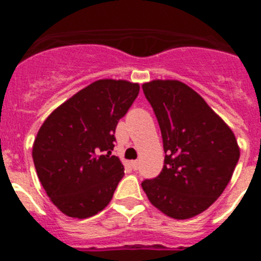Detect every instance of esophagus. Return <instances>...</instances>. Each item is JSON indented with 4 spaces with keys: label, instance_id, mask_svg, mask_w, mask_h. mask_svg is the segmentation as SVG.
Wrapping results in <instances>:
<instances>
[{
    "label": "esophagus",
    "instance_id": "34e87169",
    "mask_svg": "<svg viewBox=\"0 0 261 261\" xmlns=\"http://www.w3.org/2000/svg\"><path fill=\"white\" fill-rule=\"evenodd\" d=\"M130 165H132L133 170H138V167H140V161H132Z\"/></svg>",
    "mask_w": 261,
    "mask_h": 261
}]
</instances>
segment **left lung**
Returning <instances> with one entry per match:
<instances>
[{
	"label": "left lung",
	"instance_id": "left-lung-1",
	"mask_svg": "<svg viewBox=\"0 0 261 261\" xmlns=\"http://www.w3.org/2000/svg\"><path fill=\"white\" fill-rule=\"evenodd\" d=\"M142 90L158 120L165 166L142 190L158 211L188 220L216 201L231 180L241 150L230 126L201 95L176 80H154Z\"/></svg>",
	"mask_w": 261,
	"mask_h": 261
}]
</instances>
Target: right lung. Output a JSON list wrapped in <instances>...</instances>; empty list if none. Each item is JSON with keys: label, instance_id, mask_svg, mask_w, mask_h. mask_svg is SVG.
Listing matches in <instances>:
<instances>
[{"label": "right lung", "instance_id": "add662e5", "mask_svg": "<svg viewBox=\"0 0 261 261\" xmlns=\"http://www.w3.org/2000/svg\"><path fill=\"white\" fill-rule=\"evenodd\" d=\"M140 85L99 80L69 98L41 124L32 145L39 180L50 201L71 218H89L112 200L124 175L112 155L115 129Z\"/></svg>", "mask_w": 261, "mask_h": 261}]
</instances>
